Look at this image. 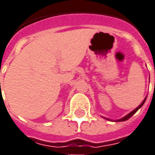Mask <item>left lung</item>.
Segmentation results:
<instances>
[{
  "label": "left lung",
  "mask_w": 155,
  "mask_h": 155,
  "mask_svg": "<svg viewBox=\"0 0 155 155\" xmlns=\"http://www.w3.org/2000/svg\"><path fill=\"white\" fill-rule=\"evenodd\" d=\"M147 96L146 97H145L144 100H143V101H142V103H141L140 105H139V106H138V107H137V108L134 109V110L131 111L130 113H129L128 114H127V115H126V116H124V117H122V118H120V119L114 120V122H124V121H127V120H128L129 118H130V117H132V116H133V115L134 114H135V113L137 112V111H138V110H139V109H140L142 106H143V104L145 103V101H146V100H147ZM102 117H104V118H105V119H106V120H111V119H110V118H107V117H103V116H102ZM111 121H112V120H111Z\"/></svg>",
  "instance_id": "obj_1"
}]
</instances>
